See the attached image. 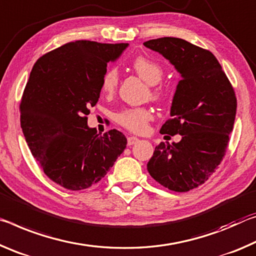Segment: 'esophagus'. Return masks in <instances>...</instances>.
I'll list each match as a JSON object with an SVG mask.
<instances>
[{"label": "esophagus", "mask_w": 256, "mask_h": 256, "mask_svg": "<svg viewBox=\"0 0 256 256\" xmlns=\"http://www.w3.org/2000/svg\"><path fill=\"white\" fill-rule=\"evenodd\" d=\"M138 140H138L137 137H132V136L128 137V138H127V145H128V146H132V145H134V144H136Z\"/></svg>", "instance_id": "1"}]
</instances>
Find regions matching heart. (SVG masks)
Returning <instances> with one entry per match:
<instances>
[{
    "instance_id": "obj_1",
    "label": "heart",
    "mask_w": 256,
    "mask_h": 256,
    "mask_svg": "<svg viewBox=\"0 0 256 256\" xmlns=\"http://www.w3.org/2000/svg\"><path fill=\"white\" fill-rule=\"evenodd\" d=\"M132 69L140 79L148 84V92L150 98L154 100H162L166 96V87L161 84L163 78L162 66L158 62L146 56H137L132 62ZM119 74L116 69H108L103 74L100 80V92L106 96H112L118 90ZM116 122L127 130L134 134H143L148 127L150 121L153 119V113L148 108H127L120 111L116 116Z\"/></svg>"
}]
</instances>
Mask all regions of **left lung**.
Returning <instances> with one entry per match:
<instances>
[{
    "label": "left lung",
    "instance_id": "8db88e82",
    "mask_svg": "<svg viewBox=\"0 0 256 256\" xmlns=\"http://www.w3.org/2000/svg\"><path fill=\"white\" fill-rule=\"evenodd\" d=\"M144 45L161 53L182 77L171 118L160 130L182 138L172 145L158 144L148 170L168 190L188 192L206 182L224 160L236 116V94L208 50L176 37L150 40Z\"/></svg>",
    "mask_w": 256,
    "mask_h": 256
}]
</instances>
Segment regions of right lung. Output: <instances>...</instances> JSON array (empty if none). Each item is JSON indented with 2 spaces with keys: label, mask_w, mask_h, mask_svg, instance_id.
<instances>
[{
  "label": "right lung",
  "mask_w": 256,
  "mask_h": 256,
  "mask_svg": "<svg viewBox=\"0 0 256 256\" xmlns=\"http://www.w3.org/2000/svg\"><path fill=\"white\" fill-rule=\"evenodd\" d=\"M127 46L74 40L32 66L19 106L22 132L44 174L66 190L98 182L126 148L122 132L100 135L88 128L87 116L98 100L108 62Z\"/></svg>",
  "instance_id": "right-lung-1"
}]
</instances>
